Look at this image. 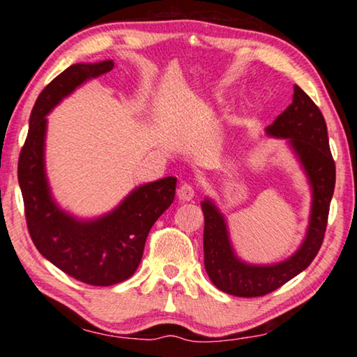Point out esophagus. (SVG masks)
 <instances>
[{
	"label": "esophagus",
	"instance_id": "1",
	"mask_svg": "<svg viewBox=\"0 0 357 357\" xmlns=\"http://www.w3.org/2000/svg\"><path fill=\"white\" fill-rule=\"evenodd\" d=\"M176 195L181 202H190L193 195H195V190H193V187L187 183H183L176 190Z\"/></svg>",
	"mask_w": 357,
	"mask_h": 357
}]
</instances>
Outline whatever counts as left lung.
<instances>
[{"mask_svg": "<svg viewBox=\"0 0 357 357\" xmlns=\"http://www.w3.org/2000/svg\"><path fill=\"white\" fill-rule=\"evenodd\" d=\"M266 134L288 138L298 155L312 187L310 223L304 243L294 255L277 264L255 266L236 257L229 243L225 217L215 204L208 198L202 203L204 268L217 288L239 298L268 294L309 268L323 244L335 187V162L331 154L324 116L298 84H294L291 105L266 128Z\"/></svg>", "mask_w": 357, "mask_h": 357, "instance_id": "left-lung-1", "label": "left lung"}]
</instances>
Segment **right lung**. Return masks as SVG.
Returning <instances> with one entry per match:
<instances>
[{
  "instance_id": "1",
  "label": "right lung",
  "mask_w": 357,
  "mask_h": 357,
  "mask_svg": "<svg viewBox=\"0 0 357 357\" xmlns=\"http://www.w3.org/2000/svg\"><path fill=\"white\" fill-rule=\"evenodd\" d=\"M112 69L113 61L74 64L53 78L33 107L19 157V184L36 249L63 273L94 287L121 283L135 273L149 229L170 208L176 190L174 176L143 184L112 213L94 220L75 219L52 198L44 162L45 116L77 86Z\"/></svg>"
}]
</instances>
